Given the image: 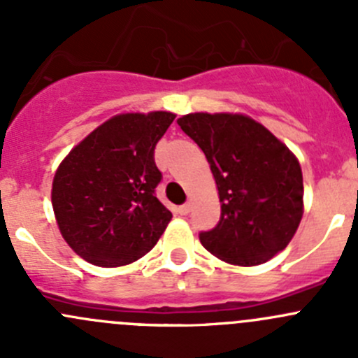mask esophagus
<instances>
[{
  "label": "esophagus",
  "instance_id": "obj_1",
  "mask_svg": "<svg viewBox=\"0 0 358 358\" xmlns=\"http://www.w3.org/2000/svg\"><path fill=\"white\" fill-rule=\"evenodd\" d=\"M190 208H192V206H190V202H187V204L180 206V208H178V213H180V215H182V216L189 215V213H190Z\"/></svg>",
  "mask_w": 358,
  "mask_h": 358
}]
</instances>
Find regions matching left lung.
Segmentation results:
<instances>
[{"instance_id":"1","label":"left lung","mask_w":358,"mask_h":358,"mask_svg":"<svg viewBox=\"0 0 358 358\" xmlns=\"http://www.w3.org/2000/svg\"><path fill=\"white\" fill-rule=\"evenodd\" d=\"M176 122L204 152L222 204L218 225L201 234V244L230 265L268 262L291 243L305 211L298 157L239 112H192Z\"/></svg>"}]
</instances>
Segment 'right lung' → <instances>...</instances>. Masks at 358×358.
Listing matches in <instances>:
<instances>
[{
    "label": "right lung",
    "instance_id": "right-lung-1",
    "mask_svg": "<svg viewBox=\"0 0 358 358\" xmlns=\"http://www.w3.org/2000/svg\"><path fill=\"white\" fill-rule=\"evenodd\" d=\"M176 114L121 112L81 140L57 168L52 206L64 241L96 266L129 265L150 251L171 211L154 196V149Z\"/></svg>",
    "mask_w": 358,
    "mask_h": 358
}]
</instances>
